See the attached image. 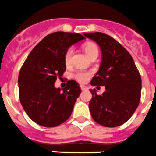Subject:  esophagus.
<instances>
[{"instance_id":"esophagus-1","label":"esophagus","mask_w":156,"mask_h":156,"mask_svg":"<svg viewBox=\"0 0 156 156\" xmlns=\"http://www.w3.org/2000/svg\"><path fill=\"white\" fill-rule=\"evenodd\" d=\"M80 87H81V90H87V89H88V88H87V86H82V85L80 86Z\"/></svg>"}]
</instances>
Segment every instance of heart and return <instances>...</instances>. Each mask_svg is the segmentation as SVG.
<instances>
[{
  "instance_id": "1",
  "label": "heart",
  "mask_w": 156,
  "mask_h": 156,
  "mask_svg": "<svg viewBox=\"0 0 156 156\" xmlns=\"http://www.w3.org/2000/svg\"><path fill=\"white\" fill-rule=\"evenodd\" d=\"M83 49H84L86 54L88 55V57L91 56L95 52H98V48L96 45L93 43H87V44H85L83 46ZM72 53H73V48H68L67 51H66V54H65V57H64V59H65V62L66 64H69L70 62V58H71ZM91 74L90 72L86 71V70H77V71L74 72V78H75L76 80L79 82H86L90 79Z\"/></svg>"
}]
</instances>
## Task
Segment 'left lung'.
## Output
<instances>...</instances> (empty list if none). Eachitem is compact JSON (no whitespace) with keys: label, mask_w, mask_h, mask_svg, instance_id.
Segmentation results:
<instances>
[{"label":"left lung","mask_w":156,"mask_h":156,"mask_svg":"<svg viewBox=\"0 0 156 156\" xmlns=\"http://www.w3.org/2000/svg\"><path fill=\"white\" fill-rule=\"evenodd\" d=\"M84 36L100 46L102 58L91 86H104L101 95L90 90L89 103L94 121L105 127L123 125L135 112L141 95V77L133 57L120 43L101 32L85 33Z\"/></svg>","instance_id":"1"}]
</instances>
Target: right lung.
<instances>
[{
  "label": "right lung",
  "mask_w": 156,
  "mask_h": 156,
  "mask_svg": "<svg viewBox=\"0 0 156 156\" xmlns=\"http://www.w3.org/2000/svg\"><path fill=\"white\" fill-rule=\"evenodd\" d=\"M85 39L79 33L53 32L32 49L23 62L18 78L20 101L37 125L58 126L71 115L80 86L70 80L62 90L55 88V83L66 70L64 57L68 48Z\"/></svg>",
  "instance_id": "add662e5"
}]
</instances>
